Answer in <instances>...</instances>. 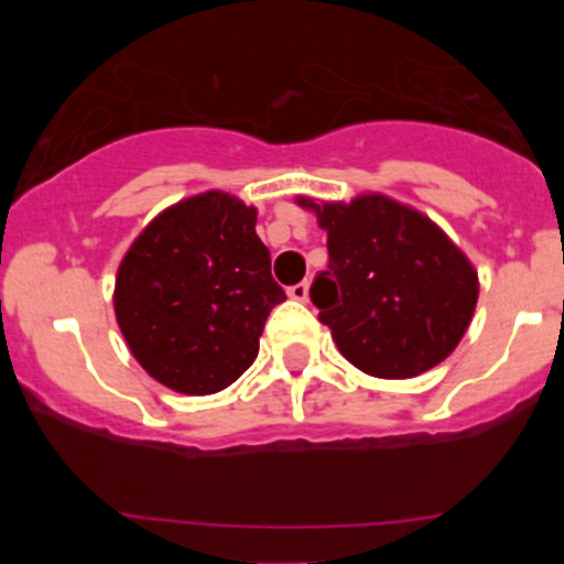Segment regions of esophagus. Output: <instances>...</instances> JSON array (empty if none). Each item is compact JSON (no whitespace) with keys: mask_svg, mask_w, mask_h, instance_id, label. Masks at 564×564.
I'll use <instances>...</instances> for the list:
<instances>
[{"mask_svg":"<svg viewBox=\"0 0 564 564\" xmlns=\"http://www.w3.org/2000/svg\"><path fill=\"white\" fill-rule=\"evenodd\" d=\"M289 297L297 300V303H305L308 300V283H294V286H289Z\"/></svg>","mask_w":564,"mask_h":564,"instance_id":"obj_1","label":"esophagus"}]
</instances>
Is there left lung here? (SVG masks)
<instances>
[{
	"label": "left lung",
	"mask_w": 564,
	"mask_h": 564,
	"mask_svg": "<svg viewBox=\"0 0 564 564\" xmlns=\"http://www.w3.org/2000/svg\"><path fill=\"white\" fill-rule=\"evenodd\" d=\"M294 202L327 231L311 286L340 355L377 379H412L453 355L475 316L477 270L429 215L384 193Z\"/></svg>",
	"instance_id": "left-lung-1"
}]
</instances>
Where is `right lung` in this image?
I'll return each instance as SVG.
<instances>
[{
	"instance_id": "obj_1",
	"label": "right lung",
	"mask_w": 564,
	"mask_h": 564,
	"mask_svg": "<svg viewBox=\"0 0 564 564\" xmlns=\"http://www.w3.org/2000/svg\"><path fill=\"white\" fill-rule=\"evenodd\" d=\"M283 300L270 250L256 235V207L224 191L158 213L122 256L113 283L130 355L155 382L185 395L237 382Z\"/></svg>"
}]
</instances>
